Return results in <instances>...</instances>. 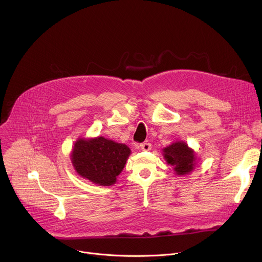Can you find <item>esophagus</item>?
Returning <instances> with one entry per match:
<instances>
[{
	"instance_id": "obj_1",
	"label": "esophagus",
	"mask_w": 262,
	"mask_h": 262,
	"mask_svg": "<svg viewBox=\"0 0 262 262\" xmlns=\"http://www.w3.org/2000/svg\"><path fill=\"white\" fill-rule=\"evenodd\" d=\"M140 147H141L142 150H144V151H148V150H150V149H151V144H150V143H147V142H145V143H142V144L140 145Z\"/></svg>"
}]
</instances>
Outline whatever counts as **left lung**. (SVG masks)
Masks as SVG:
<instances>
[{
    "instance_id": "8db88e82",
    "label": "left lung",
    "mask_w": 262,
    "mask_h": 262,
    "mask_svg": "<svg viewBox=\"0 0 262 262\" xmlns=\"http://www.w3.org/2000/svg\"><path fill=\"white\" fill-rule=\"evenodd\" d=\"M164 157L168 164L174 167L177 174L189 173L194 168L195 154L183 142H176L164 149Z\"/></svg>"
}]
</instances>
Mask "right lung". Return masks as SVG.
<instances>
[{
  "mask_svg": "<svg viewBox=\"0 0 262 262\" xmlns=\"http://www.w3.org/2000/svg\"><path fill=\"white\" fill-rule=\"evenodd\" d=\"M129 154L126 145L103 137L80 139L74 144L71 162L82 177L96 184L112 185L123 170Z\"/></svg>",
  "mask_w": 262,
  "mask_h": 262,
  "instance_id": "1",
  "label": "right lung"
}]
</instances>
